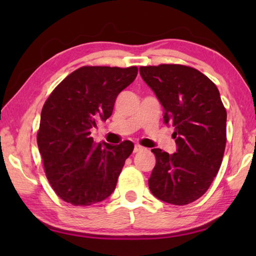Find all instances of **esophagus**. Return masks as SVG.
I'll return each mask as SVG.
<instances>
[{
	"instance_id": "obj_1",
	"label": "esophagus",
	"mask_w": 256,
	"mask_h": 256,
	"mask_svg": "<svg viewBox=\"0 0 256 256\" xmlns=\"http://www.w3.org/2000/svg\"><path fill=\"white\" fill-rule=\"evenodd\" d=\"M144 146H134V149H133V152H140V151H144Z\"/></svg>"
}]
</instances>
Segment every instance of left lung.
I'll return each instance as SVG.
<instances>
[{
    "mask_svg": "<svg viewBox=\"0 0 256 256\" xmlns=\"http://www.w3.org/2000/svg\"><path fill=\"white\" fill-rule=\"evenodd\" d=\"M140 74L164 107V123L174 126L177 146L172 154L151 150L149 188L164 202L188 204L206 192L222 162L227 112L219 90L200 71L180 64L141 66Z\"/></svg>",
    "mask_w": 256,
    "mask_h": 256,
    "instance_id": "1",
    "label": "left lung"
}]
</instances>
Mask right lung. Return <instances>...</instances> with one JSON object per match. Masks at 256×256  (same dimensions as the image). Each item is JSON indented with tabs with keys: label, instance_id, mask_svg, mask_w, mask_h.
Listing matches in <instances>:
<instances>
[{
	"label": "right lung",
	"instance_id": "obj_1",
	"mask_svg": "<svg viewBox=\"0 0 256 256\" xmlns=\"http://www.w3.org/2000/svg\"><path fill=\"white\" fill-rule=\"evenodd\" d=\"M138 68L82 66L68 74L44 104L37 144L52 188L73 206H92L114 192L131 141L112 146L90 136L112 112L118 94L134 81Z\"/></svg>",
	"mask_w": 256,
	"mask_h": 256
}]
</instances>
